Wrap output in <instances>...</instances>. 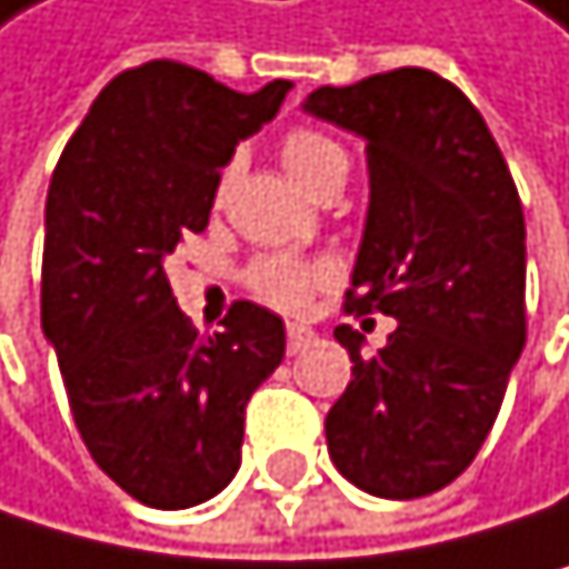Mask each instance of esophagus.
Masks as SVG:
<instances>
[{
	"label": "esophagus",
	"instance_id": "esophagus-1",
	"mask_svg": "<svg viewBox=\"0 0 569 569\" xmlns=\"http://www.w3.org/2000/svg\"><path fill=\"white\" fill-rule=\"evenodd\" d=\"M315 343V332L308 326H287V350L290 353H300Z\"/></svg>",
	"mask_w": 569,
	"mask_h": 569
}]
</instances>
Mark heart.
I'll return each mask as SVG.
<instances>
[{"mask_svg":"<svg viewBox=\"0 0 569 569\" xmlns=\"http://www.w3.org/2000/svg\"><path fill=\"white\" fill-rule=\"evenodd\" d=\"M282 166H287L290 177L315 194L332 172H340L347 166L343 148L332 141V137L297 127L287 133L282 141ZM247 290L258 300L282 311H297L305 308L315 290H322L332 279V269L326 261H308V258H293V254H261L247 264Z\"/></svg>","mask_w":569,"mask_h":569,"instance_id":"heart-1","label":"heart"}]
</instances>
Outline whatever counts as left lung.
Masks as SVG:
<instances>
[{
  "label": "left lung",
  "mask_w": 569,
  "mask_h": 569,
  "mask_svg": "<svg viewBox=\"0 0 569 569\" xmlns=\"http://www.w3.org/2000/svg\"><path fill=\"white\" fill-rule=\"evenodd\" d=\"M305 112L365 137L371 201L347 315L397 318L371 357L336 326L353 379L326 418L329 457L371 496H432L478 457L528 340L525 208L481 112L432 70L318 88Z\"/></svg>",
  "instance_id": "1"
}]
</instances>
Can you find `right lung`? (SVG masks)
I'll return each mask as SVG.
<instances>
[{
    "mask_svg": "<svg viewBox=\"0 0 569 569\" xmlns=\"http://www.w3.org/2000/svg\"><path fill=\"white\" fill-rule=\"evenodd\" d=\"M293 84L254 94L172 59L112 77L52 172L41 329L94 463L154 510H187L233 481L243 407L287 350L282 318L237 300L198 336L166 258L212 212L222 166Z\"/></svg>",
    "mask_w": 569,
    "mask_h": 569,
    "instance_id": "add662e5",
    "label": "right lung"
}]
</instances>
